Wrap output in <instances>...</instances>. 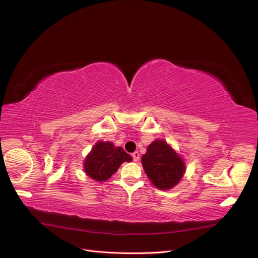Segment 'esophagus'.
I'll list each match as a JSON object with an SVG mask.
<instances>
[{"instance_id": "esophagus-1", "label": "esophagus", "mask_w": 258, "mask_h": 258, "mask_svg": "<svg viewBox=\"0 0 258 258\" xmlns=\"http://www.w3.org/2000/svg\"><path fill=\"white\" fill-rule=\"evenodd\" d=\"M132 158H134V161H139V159H140V154H139V152H135V153H132Z\"/></svg>"}]
</instances>
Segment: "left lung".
<instances>
[{"instance_id":"obj_1","label":"left lung","mask_w":258,"mask_h":258,"mask_svg":"<svg viewBox=\"0 0 258 258\" xmlns=\"http://www.w3.org/2000/svg\"><path fill=\"white\" fill-rule=\"evenodd\" d=\"M142 166L153 185L161 190L172 189L185 174L186 165L165 140L156 139L142 156Z\"/></svg>"}]
</instances>
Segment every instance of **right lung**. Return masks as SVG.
Listing matches in <instances>:
<instances>
[{
    "instance_id": "obj_1",
    "label": "right lung",
    "mask_w": 258,
    "mask_h": 258,
    "mask_svg": "<svg viewBox=\"0 0 258 258\" xmlns=\"http://www.w3.org/2000/svg\"><path fill=\"white\" fill-rule=\"evenodd\" d=\"M132 157L120 146L112 142L98 141L84 160L86 175L96 182H105L110 178L122 162H130Z\"/></svg>"
}]
</instances>
